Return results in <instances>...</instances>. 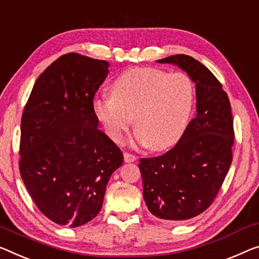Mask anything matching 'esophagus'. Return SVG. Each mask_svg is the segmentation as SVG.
<instances>
[{
    "label": "esophagus",
    "instance_id": "1",
    "mask_svg": "<svg viewBox=\"0 0 259 259\" xmlns=\"http://www.w3.org/2000/svg\"><path fill=\"white\" fill-rule=\"evenodd\" d=\"M123 156H124L125 163H133V161H135V160L137 159V157L135 156V154L129 153V152H124V154H123Z\"/></svg>",
    "mask_w": 259,
    "mask_h": 259
}]
</instances>
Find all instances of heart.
<instances>
[{"mask_svg":"<svg viewBox=\"0 0 259 259\" xmlns=\"http://www.w3.org/2000/svg\"><path fill=\"white\" fill-rule=\"evenodd\" d=\"M110 94L93 103L108 136L121 142L135 116L137 141L154 151L171 148L180 140L194 101V87L186 73L154 67L122 73L111 83Z\"/></svg>","mask_w":259,"mask_h":259,"instance_id":"b5f03b06","label":"heart"}]
</instances>
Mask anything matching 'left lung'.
Listing matches in <instances>:
<instances>
[{"label":"left lung","mask_w":259,"mask_h":259,"mask_svg":"<svg viewBox=\"0 0 259 259\" xmlns=\"http://www.w3.org/2000/svg\"><path fill=\"white\" fill-rule=\"evenodd\" d=\"M157 61L178 65L196 88V116L175 148L161 156L141 158L138 164L150 213L178 223L214 202L233 161L234 121L221 82L200 61L186 55Z\"/></svg>","instance_id":"1"}]
</instances>
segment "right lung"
I'll return each instance as SVG.
<instances>
[{"label": "right lung", "mask_w": 259, "mask_h": 259, "mask_svg": "<svg viewBox=\"0 0 259 259\" xmlns=\"http://www.w3.org/2000/svg\"><path fill=\"white\" fill-rule=\"evenodd\" d=\"M108 67L79 53L59 57L36 80L23 110L19 172L38 209L57 225L92 221L123 163L93 107Z\"/></svg>", "instance_id": "1"}]
</instances>
